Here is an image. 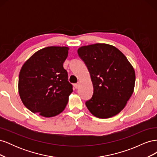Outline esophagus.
Segmentation results:
<instances>
[{"label":"esophagus","mask_w":157,"mask_h":157,"mask_svg":"<svg viewBox=\"0 0 157 157\" xmlns=\"http://www.w3.org/2000/svg\"><path fill=\"white\" fill-rule=\"evenodd\" d=\"M79 86H80V83H79V82L74 84V86H75V88L76 89H78V88H79Z\"/></svg>","instance_id":"1"}]
</instances>
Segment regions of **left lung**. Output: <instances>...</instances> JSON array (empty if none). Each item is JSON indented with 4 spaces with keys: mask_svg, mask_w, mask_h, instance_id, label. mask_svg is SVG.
I'll use <instances>...</instances> for the list:
<instances>
[{
    "mask_svg": "<svg viewBox=\"0 0 157 157\" xmlns=\"http://www.w3.org/2000/svg\"><path fill=\"white\" fill-rule=\"evenodd\" d=\"M77 52L87 66L94 87L92 98L86 102L88 109L99 118L117 115L134 92V67L119 50L110 44L83 46Z\"/></svg>",
    "mask_w": 157,
    "mask_h": 157,
    "instance_id": "8db88e82",
    "label": "left lung"
}]
</instances>
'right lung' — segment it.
Instances as JSON below:
<instances>
[{"label": "right lung", "mask_w": 157, "mask_h": 157, "mask_svg": "<svg viewBox=\"0 0 157 157\" xmlns=\"http://www.w3.org/2000/svg\"><path fill=\"white\" fill-rule=\"evenodd\" d=\"M69 49L66 46L46 47L23 65L18 91L23 105L31 112L48 118L65 109L73 91L63 66Z\"/></svg>", "instance_id": "right-lung-1"}]
</instances>
